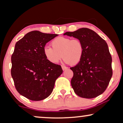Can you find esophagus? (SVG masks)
Wrapping results in <instances>:
<instances>
[{
  "label": "esophagus",
  "mask_w": 123,
  "mask_h": 123,
  "mask_svg": "<svg viewBox=\"0 0 123 123\" xmlns=\"http://www.w3.org/2000/svg\"><path fill=\"white\" fill-rule=\"evenodd\" d=\"M62 69H63V70H67V69H68V68L67 67H65V66H64V65H62Z\"/></svg>",
  "instance_id": "esophagus-1"
}]
</instances>
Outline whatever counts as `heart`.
<instances>
[{
    "label": "heart",
    "instance_id": "heart-1",
    "mask_svg": "<svg viewBox=\"0 0 123 123\" xmlns=\"http://www.w3.org/2000/svg\"><path fill=\"white\" fill-rule=\"evenodd\" d=\"M50 44L52 48L45 47L43 49L45 56L50 63H58L63 56L64 63L75 65L83 58L84 46L78 38L58 37L52 40Z\"/></svg>",
    "mask_w": 123,
    "mask_h": 123
}]
</instances>
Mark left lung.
Segmentation results:
<instances>
[{
  "mask_svg": "<svg viewBox=\"0 0 123 123\" xmlns=\"http://www.w3.org/2000/svg\"><path fill=\"white\" fill-rule=\"evenodd\" d=\"M64 35L80 40L84 46L83 58L75 67L71 85L78 96L95 98L106 90L112 75V58L107 43L93 30L82 28Z\"/></svg>",
  "mask_w": 123,
  "mask_h": 123,
  "instance_id": "8db88e82",
  "label": "left lung"
}]
</instances>
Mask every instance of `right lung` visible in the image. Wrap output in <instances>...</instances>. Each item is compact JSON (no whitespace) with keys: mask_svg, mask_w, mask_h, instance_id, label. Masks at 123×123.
<instances>
[{"mask_svg":"<svg viewBox=\"0 0 123 123\" xmlns=\"http://www.w3.org/2000/svg\"><path fill=\"white\" fill-rule=\"evenodd\" d=\"M58 35L31 31L15 45L11 75L18 93L30 100L49 96L55 80L63 73L61 66L50 63L43 54L46 43Z\"/></svg>","mask_w":123,"mask_h":123,"instance_id":"right-lung-1","label":"right lung"}]
</instances>
